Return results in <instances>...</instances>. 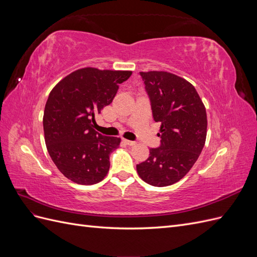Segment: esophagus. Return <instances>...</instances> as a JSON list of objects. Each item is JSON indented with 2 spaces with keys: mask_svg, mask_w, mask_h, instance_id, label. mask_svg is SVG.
Wrapping results in <instances>:
<instances>
[{
  "mask_svg": "<svg viewBox=\"0 0 257 257\" xmlns=\"http://www.w3.org/2000/svg\"><path fill=\"white\" fill-rule=\"evenodd\" d=\"M124 142H125L126 145L128 146H135L137 143L136 142H133V141H127V139H124Z\"/></svg>",
  "mask_w": 257,
  "mask_h": 257,
  "instance_id": "esophagus-1",
  "label": "esophagus"
}]
</instances>
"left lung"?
Segmentation results:
<instances>
[{"mask_svg": "<svg viewBox=\"0 0 257 257\" xmlns=\"http://www.w3.org/2000/svg\"><path fill=\"white\" fill-rule=\"evenodd\" d=\"M152 115L161 122V146L136 166L145 182L167 186L190 172L203 150L207 136V113L196 89L167 72H141Z\"/></svg>", "mask_w": 257, "mask_h": 257, "instance_id": "left-lung-1", "label": "left lung"}]
</instances>
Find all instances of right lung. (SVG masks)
<instances>
[{
  "instance_id": "add662e5",
  "label": "right lung",
  "mask_w": 257,
  "mask_h": 257,
  "mask_svg": "<svg viewBox=\"0 0 257 257\" xmlns=\"http://www.w3.org/2000/svg\"><path fill=\"white\" fill-rule=\"evenodd\" d=\"M131 75L130 71L84 67L51 90L43 118L45 143L58 169L73 182L95 184L109 170V155L121 139L97 133L93 123Z\"/></svg>"
}]
</instances>
